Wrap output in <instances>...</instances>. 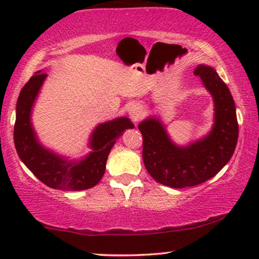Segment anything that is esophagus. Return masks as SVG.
Returning a JSON list of instances; mask_svg holds the SVG:
<instances>
[{
    "label": "esophagus",
    "instance_id": "1",
    "mask_svg": "<svg viewBox=\"0 0 259 259\" xmlns=\"http://www.w3.org/2000/svg\"><path fill=\"white\" fill-rule=\"evenodd\" d=\"M128 114L131 116V119H132V121L137 122L138 120H139L141 116L144 115V109L141 106H139L138 104H133L128 108Z\"/></svg>",
    "mask_w": 259,
    "mask_h": 259
}]
</instances>
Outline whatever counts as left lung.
<instances>
[{
  "label": "left lung",
  "instance_id": "1",
  "mask_svg": "<svg viewBox=\"0 0 259 259\" xmlns=\"http://www.w3.org/2000/svg\"><path fill=\"white\" fill-rule=\"evenodd\" d=\"M194 74L203 81L214 101V125L203 139L189 146H177L157 118L139 123L143 134V160L152 178L165 186L184 189L214 177L235 152L238 121L229 88L210 66L199 65Z\"/></svg>",
  "mask_w": 259,
  "mask_h": 259
}]
</instances>
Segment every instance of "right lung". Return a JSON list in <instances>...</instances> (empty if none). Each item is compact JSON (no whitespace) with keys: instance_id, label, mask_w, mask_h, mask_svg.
<instances>
[{"instance_id":"add662e5","label":"right lung","mask_w":259,"mask_h":259,"mask_svg":"<svg viewBox=\"0 0 259 259\" xmlns=\"http://www.w3.org/2000/svg\"><path fill=\"white\" fill-rule=\"evenodd\" d=\"M47 76L38 70L21 90L16 104L14 143L23 164L46 185L62 191L91 189L100 182L112 147L123 131L134 125L127 118L100 123L93 131L90 146L92 152L82 160L72 161L53 153L38 143L30 122L31 108Z\"/></svg>"}]
</instances>
